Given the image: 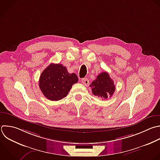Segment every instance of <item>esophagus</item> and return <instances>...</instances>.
<instances>
[{"label": "esophagus", "instance_id": "34e87169", "mask_svg": "<svg viewBox=\"0 0 160 160\" xmlns=\"http://www.w3.org/2000/svg\"><path fill=\"white\" fill-rule=\"evenodd\" d=\"M81 82H82V83L84 86H88V84H89V80H88L87 78H82V79H81Z\"/></svg>", "mask_w": 160, "mask_h": 160}]
</instances>
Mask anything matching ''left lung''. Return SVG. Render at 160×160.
<instances>
[{
    "label": "left lung",
    "mask_w": 160,
    "mask_h": 160,
    "mask_svg": "<svg viewBox=\"0 0 160 160\" xmlns=\"http://www.w3.org/2000/svg\"><path fill=\"white\" fill-rule=\"evenodd\" d=\"M90 87L92 88V93L102 99L111 98L116 89L114 81L107 72L99 74L90 84Z\"/></svg>",
    "instance_id": "8db88e82"
}]
</instances>
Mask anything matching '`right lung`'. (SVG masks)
Instances as JSON below:
<instances>
[{"instance_id":"obj_1","label":"right lung","mask_w":160,"mask_h":160,"mask_svg":"<svg viewBox=\"0 0 160 160\" xmlns=\"http://www.w3.org/2000/svg\"><path fill=\"white\" fill-rule=\"evenodd\" d=\"M78 82L74 73L68 72L60 64H51L41 73L39 88L46 98L51 101H59L67 96L72 86Z\"/></svg>"}]
</instances>
